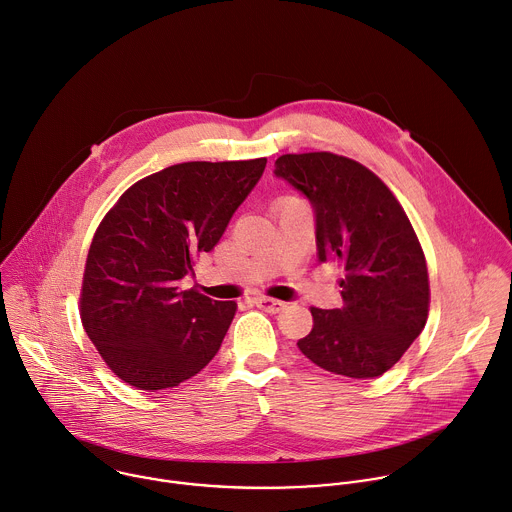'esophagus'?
<instances>
[{"label": "esophagus", "mask_w": 512, "mask_h": 512, "mask_svg": "<svg viewBox=\"0 0 512 512\" xmlns=\"http://www.w3.org/2000/svg\"><path fill=\"white\" fill-rule=\"evenodd\" d=\"M252 302L258 306V309H262L266 313H272V315L280 313L286 306V302L276 300V298H268V296H256V298H252Z\"/></svg>", "instance_id": "1"}]
</instances>
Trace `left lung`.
Returning <instances> with one entry per match:
<instances>
[{
  "mask_svg": "<svg viewBox=\"0 0 512 512\" xmlns=\"http://www.w3.org/2000/svg\"><path fill=\"white\" fill-rule=\"evenodd\" d=\"M274 167L313 203L319 260L343 270V306H311L313 329L298 349L337 375H383L424 331L430 311L428 264L410 218L391 189L349 157L288 153Z\"/></svg>",
  "mask_w": 512,
  "mask_h": 512,
  "instance_id": "obj_1",
  "label": "left lung"
}]
</instances>
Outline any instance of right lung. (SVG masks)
<instances>
[{
	"label": "right lung",
	"instance_id": "add662e5",
	"mask_svg": "<svg viewBox=\"0 0 512 512\" xmlns=\"http://www.w3.org/2000/svg\"><path fill=\"white\" fill-rule=\"evenodd\" d=\"M266 167L187 161L133 183L98 224L88 248L80 321L102 361L137 389H167L218 353L234 300L181 290Z\"/></svg>",
	"mask_w": 512,
	"mask_h": 512
}]
</instances>
